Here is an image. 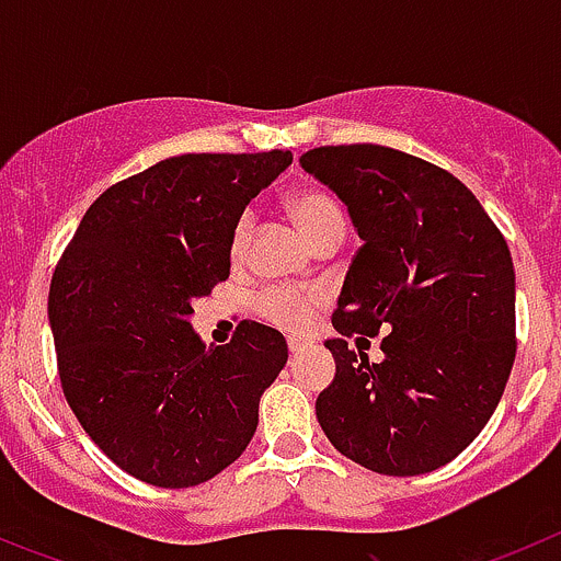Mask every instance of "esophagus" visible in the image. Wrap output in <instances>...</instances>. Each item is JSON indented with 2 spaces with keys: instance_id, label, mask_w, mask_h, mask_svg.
<instances>
[{
  "instance_id": "34e87169",
  "label": "esophagus",
  "mask_w": 561,
  "mask_h": 561,
  "mask_svg": "<svg viewBox=\"0 0 561 561\" xmlns=\"http://www.w3.org/2000/svg\"><path fill=\"white\" fill-rule=\"evenodd\" d=\"M286 345H289L291 354H300V351L311 348V342L309 340H300V336H289V340H286Z\"/></svg>"
}]
</instances>
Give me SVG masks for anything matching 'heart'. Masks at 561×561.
<instances>
[{"instance_id":"heart-1","label":"heart","mask_w":561,"mask_h":561,"mask_svg":"<svg viewBox=\"0 0 561 561\" xmlns=\"http://www.w3.org/2000/svg\"><path fill=\"white\" fill-rule=\"evenodd\" d=\"M289 213L306 232L311 244L320 247L329 238L342 236L345 230V219H342L340 202L325 191H297L289 196ZM252 227H255V216L252 210H244L236 219L230 232V255L244 257L247 247H250ZM323 300V291L317 289H297V286H270L257 295V311L266 323L280 325L289 331L309 329L314 320V309Z\"/></svg>"}]
</instances>
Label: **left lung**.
Here are the masks:
<instances>
[{
    "mask_svg": "<svg viewBox=\"0 0 561 561\" xmlns=\"http://www.w3.org/2000/svg\"><path fill=\"white\" fill-rule=\"evenodd\" d=\"M300 165L348 205L365 241L331 317L342 336L325 342L336 376L317 396V421L370 472L440 469L492 419L517 354L503 232L463 182L413 153L320 146ZM379 330L386 359L370 363L364 345Z\"/></svg>",
    "mask_w": 561,
    "mask_h": 561,
    "instance_id": "left-lung-1",
    "label": "left lung"
}]
</instances>
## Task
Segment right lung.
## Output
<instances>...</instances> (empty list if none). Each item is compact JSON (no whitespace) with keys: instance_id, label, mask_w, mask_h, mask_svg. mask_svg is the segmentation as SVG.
I'll return each mask as SVG.
<instances>
[{"instance_id":"add662e5","label":"right lung","mask_w":561,"mask_h":561,"mask_svg":"<svg viewBox=\"0 0 561 561\" xmlns=\"http://www.w3.org/2000/svg\"><path fill=\"white\" fill-rule=\"evenodd\" d=\"M291 151L182 153L103 191L49 284L69 408L123 472L187 489L241 458L284 370L280 331L241 320L205 345L187 317L230 277V232Z\"/></svg>"}]
</instances>
